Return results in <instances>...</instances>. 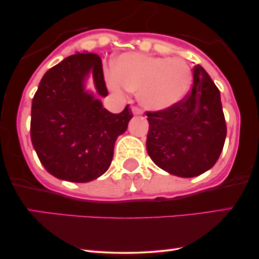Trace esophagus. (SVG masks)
Returning <instances> with one entry per match:
<instances>
[{
	"label": "esophagus",
	"instance_id": "1",
	"mask_svg": "<svg viewBox=\"0 0 259 259\" xmlns=\"http://www.w3.org/2000/svg\"><path fill=\"white\" fill-rule=\"evenodd\" d=\"M133 113H134V114L139 115V114H142V111L139 108V107H134V108H133Z\"/></svg>",
	"mask_w": 259,
	"mask_h": 259
}]
</instances>
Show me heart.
I'll return each instance as SVG.
<instances>
[{
  "instance_id": "b5f03b06",
  "label": "heart",
  "mask_w": 259,
  "mask_h": 259,
  "mask_svg": "<svg viewBox=\"0 0 259 259\" xmlns=\"http://www.w3.org/2000/svg\"><path fill=\"white\" fill-rule=\"evenodd\" d=\"M109 89L136 92L145 108L163 111L180 102L191 88L192 73L180 58L156 57L141 53H124L106 70Z\"/></svg>"
}]
</instances>
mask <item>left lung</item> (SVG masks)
<instances>
[{
    "mask_svg": "<svg viewBox=\"0 0 259 259\" xmlns=\"http://www.w3.org/2000/svg\"><path fill=\"white\" fill-rule=\"evenodd\" d=\"M146 115L147 153L160 169L192 178L215 164L224 147L227 124L221 92L200 64L194 68L191 90L178 105Z\"/></svg>",
    "mask_w": 259,
    "mask_h": 259,
    "instance_id": "8db88e82",
    "label": "left lung"
}]
</instances>
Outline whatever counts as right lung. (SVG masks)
<instances>
[{
  "label": "right lung",
  "mask_w": 259,
  "mask_h": 259,
  "mask_svg": "<svg viewBox=\"0 0 259 259\" xmlns=\"http://www.w3.org/2000/svg\"><path fill=\"white\" fill-rule=\"evenodd\" d=\"M90 73L97 94L107 96L100 56L76 53L47 70L31 105L30 136L41 164L53 177L73 183L106 173L115 140L133 118L129 105L113 114L85 91Z\"/></svg>",
  "instance_id": "add662e5"
}]
</instances>
